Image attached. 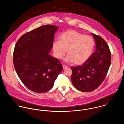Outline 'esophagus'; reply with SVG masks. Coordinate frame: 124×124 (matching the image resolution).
Listing matches in <instances>:
<instances>
[{"label": "esophagus", "mask_w": 124, "mask_h": 124, "mask_svg": "<svg viewBox=\"0 0 124 124\" xmlns=\"http://www.w3.org/2000/svg\"><path fill=\"white\" fill-rule=\"evenodd\" d=\"M62 67H63V69H66L67 68H68V66L67 65H66L65 64H63L62 65Z\"/></svg>", "instance_id": "obj_1"}]
</instances>
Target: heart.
Masks as SVG:
<instances>
[{"instance_id":"1","label":"heart","mask_w":124,"mask_h":124,"mask_svg":"<svg viewBox=\"0 0 124 124\" xmlns=\"http://www.w3.org/2000/svg\"><path fill=\"white\" fill-rule=\"evenodd\" d=\"M94 46L92 37L79 33L74 30H69L62 33L59 41H55L53 50L55 56L62 59L67 52L68 56L65 61L81 64L90 57Z\"/></svg>"}]
</instances>
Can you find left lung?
<instances>
[{
	"mask_svg": "<svg viewBox=\"0 0 124 124\" xmlns=\"http://www.w3.org/2000/svg\"><path fill=\"white\" fill-rule=\"evenodd\" d=\"M92 35L96 44L94 53L81 66L71 67L72 84L75 88L83 92L93 91L101 85L111 62V54L105 40L99 36Z\"/></svg>",
	"mask_w": 124,
	"mask_h": 124,
	"instance_id": "obj_1",
	"label": "left lung"
}]
</instances>
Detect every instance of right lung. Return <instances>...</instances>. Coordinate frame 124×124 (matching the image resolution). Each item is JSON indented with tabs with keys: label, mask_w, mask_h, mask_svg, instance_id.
<instances>
[{
	"label": "right lung",
	"mask_w": 124,
	"mask_h": 124,
	"mask_svg": "<svg viewBox=\"0 0 124 124\" xmlns=\"http://www.w3.org/2000/svg\"><path fill=\"white\" fill-rule=\"evenodd\" d=\"M58 29L52 25L42 26L23 35L15 45V70L25 86L35 93L52 88L63 69L59 60L49 54Z\"/></svg>",
	"instance_id": "obj_1"
}]
</instances>
